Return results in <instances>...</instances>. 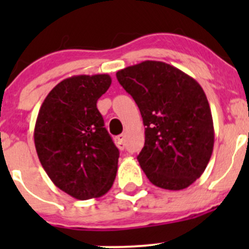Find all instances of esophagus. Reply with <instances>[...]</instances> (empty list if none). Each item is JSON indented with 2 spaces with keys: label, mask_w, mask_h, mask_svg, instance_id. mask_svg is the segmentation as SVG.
I'll use <instances>...</instances> for the list:
<instances>
[{
  "label": "esophagus",
  "mask_w": 249,
  "mask_h": 249,
  "mask_svg": "<svg viewBox=\"0 0 249 249\" xmlns=\"http://www.w3.org/2000/svg\"><path fill=\"white\" fill-rule=\"evenodd\" d=\"M115 143H117L118 148H119L120 150H124V148H125V135L122 134V135H119V136L115 137Z\"/></svg>",
  "instance_id": "1"
}]
</instances>
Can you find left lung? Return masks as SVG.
<instances>
[{"instance_id": "obj_1", "label": "left lung", "mask_w": 249, "mask_h": 249, "mask_svg": "<svg viewBox=\"0 0 249 249\" xmlns=\"http://www.w3.org/2000/svg\"><path fill=\"white\" fill-rule=\"evenodd\" d=\"M139 106L144 147L137 157L150 183L167 190L189 187L205 171L214 129L201 85L162 61L147 60L117 72Z\"/></svg>"}]
</instances>
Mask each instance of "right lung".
Wrapping results in <instances>:
<instances>
[{
  "mask_svg": "<svg viewBox=\"0 0 249 249\" xmlns=\"http://www.w3.org/2000/svg\"><path fill=\"white\" fill-rule=\"evenodd\" d=\"M108 74H79L55 85L35 125L37 155L52 182L77 200L100 197L112 188L119 150L107 132L97 100Z\"/></svg>",
  "mask_w": 249,
  "mask_h": 249,
  "instance_id": "obj_1",
  "label": "right lung"
}]
</instances>
